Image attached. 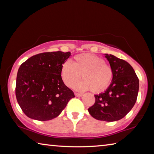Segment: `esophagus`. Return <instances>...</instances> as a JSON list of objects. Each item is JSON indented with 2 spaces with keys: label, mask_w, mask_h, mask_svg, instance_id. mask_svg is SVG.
Returning <instances> with one entry per match:
<instances>
[{
  "label": "esophagus",
  "mask_w": 154,
  "mask_h": 154,
  "mask_svg": "<svg viewBox=\"0 0 154 154\" xmlns=\"http://www.w3.org/2000/svg\"><path fill=\"white\" fill-rule=\"evenodd\" d=\"M75 96H77V97H81V96H83L82 94L77 93V92H75Z\"/></svg>",
  "instance_id": "1"
}]
</instances>
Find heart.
Returning <instances> with one entry per match:
<instances>
[{
	"label": "heart",
	"mask_w": 154,
	"mask_h": 154,
	"mask_svg": "<svg viewBox=\"0 0 154 154\" xmlns=\"http://www.w3.org/2000/svg\"><path fill=\"white\" fill-rule=\"evenodd\" d=\"M75 86L78 90H92V92H103L109 87L113 78L112 67L105 63L103 58L90 54H82L74 57L72 64L66 62L61 69V76L67 87Z\"/></svg>",
	"instance_id": "1"
}]
</instances>
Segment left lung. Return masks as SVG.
Returning a JSON list of instances; mask_svg holds the SVG:
<instances>
[{
    "label": "left lung",
    "instance_id": "left-lung-1",
    "mask_svg": "<svg viewBox=\"0 0 154 154\" xmlns=\"http://www.w3.org/2000/svg\"><path fill=\"white\" fill-rule=\"evenodd\" d=\"M113 75L106 91L95 96V103L88 109L90 114L98 120L115 122L128 113L137 101L139 81L128 62L111 54H105Z\"/></svg>",
    "mask_w": 154,
    "mask_h": 154
}]
</instances>
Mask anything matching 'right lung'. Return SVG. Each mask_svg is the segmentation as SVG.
<instances>
[{
    "label": "right lung",
    "instance_id": "obj_1",
    "mask_svg": "<svg viewBox=\"0 0 154 154\" xmlns=\"http://www.w3.org/2000/svg\"><path fill=\"white\" fill-rule=\"evenodd\" d=\"M71 52L36 54L21 64L15 85L17 103L28 118L48 121L58 117L74 93L62 79L61 69Z\"/></svg>",
    "mask_w": 154,
    "mask_h": 154
}]
</instances>
